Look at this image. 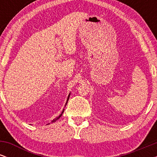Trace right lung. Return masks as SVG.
<instances>
[{"label":"right lung","instance_id":"obj_1","mask_svg":"<svg viewBox=\"0 0 157 157\" xmlns=\"http://www.w3.org/2000/svg\"><path fill=\"white\" fill-rule=\"evenodd\" d=\"M69 97H70V94H68V98H67V100H66V105H65V106H66V104H67V102H68V99H69ZM64 109H63V111H62V113H60V115H59V116L58 117H56V118H55V119H54V120H52V122H56V121H57V120H58V119H60V117L61 116H62V114H63V113L64 112ZM48 124H49V123H48Z\"/></svg>","mask_w":157,"mask_h":157}]
</instances>
